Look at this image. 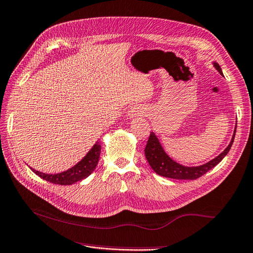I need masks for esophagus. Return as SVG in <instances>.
Instances as JSON below:
<instances>
[{
	"label": "esophagus",
	"mask_w": 253,
	"mask_h": 253,
	"mask_svg": "<svg viewBox=\"0 0 253 253\" xmlns=\"http://www.w3.org/2000/svg\"><path fill=\"white\" fill-rule=\"evenodd\" d=\"M140 112L141 111H139V109H131V111H129V113H128V116L130 117V119H132V117H136V116H138L139 114H140Z\"/></svg>",
	"instance_id": "esophagus-1"
}]
</instances>
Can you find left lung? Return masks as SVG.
Returning <instances> with one entry per match:
<instances>
[{
    "mask_svg": "<svg viewBox=\"0 0 253 253\" xmlns=\"http://www.w3.org/2000/svg\"><path fill=\"white\" fill-rule=\"evenodd\" d=\"M213 66L218 70L219 73L223 75L222 69L219 64L216 62H213ZM235 132H236V129L234 130V134L230 144H228L227 148L223 151L220 155L214 157L213 160H211L210 162L204 164V165L196 167H186L183 165H180L179 163L171 160V158L166 154V152L164 151L162 144L160 143V140L156 137V134L154 132H151L148 143H146V146L144 149L146 161L149 162V165L151 166V168L153 169L157 174L162 175V177L178 180H195L198 179L199 177H202L203 174L208 172L210 169L215 167L223 158L225 157V155L228 153V151L232 148V144L235 138Z\"/></svg>",
    "mask_w": 253,
    "mask_h": 253,
    "instance_id": "8db88e82",
    "label": "left lung"
}]
</instances>
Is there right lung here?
Segmentation results:
<instances>
[{
	"label": "right lung",
	"instance_id": "add662e5",
	"mask_svg": "<svg viewBox=\"0 0 253 253\" xmlns=\"http://www.w3.org/2000/svg\"><path fill=\"white\" fill-rule=\"evenodd\" d=\"M100 152H101V145H100V143L97 141L90 149V151L84 156L83 160L79 162L72 168L68 169L67 171L49 174L38 171V170H34L33 168H31V170L35 174H38L39 177L50 182V183L60 185H71L75 183V182L83 180L87 178L88 175L91 174V172L95 170L98 164Z\"/></svg>",
	"mask_w": 253,
	"mask_h": 253
}]
</instances>
